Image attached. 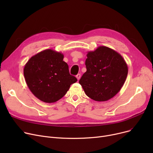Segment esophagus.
I'll use <instances>...</instances> for the list:
<instances>
[{
	"instance_id": "34e87169",
	"label": "esophagus",
	"mask_w": 153,
	"mask_h": 153,
	"mask_svg": "<svg viewBox=\"0 0 153 153\" xmlns=\"http://www.w3.org/2000/svg\"><path fill=\"white\" fill-rule=\"evenodd\" d=\"M76 78L77 79V80H79L80 79V78H81V74H77L76 75Z\"/></svg>"
}]
</instances>
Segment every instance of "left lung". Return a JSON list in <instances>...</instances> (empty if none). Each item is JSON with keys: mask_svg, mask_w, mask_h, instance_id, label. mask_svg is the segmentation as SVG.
I'll list each match as a JSON object with an SVG mask.
<instances>
[{"mask_svg": "<svg viewBox=\"0 0 153 153\" xmlns=\"http://www.w3.org/2000/svg\"><path fill=\"white\" fill-rule=\"evenodd\" d=\"M87 71L79 80L85 94L95 101H107L123 87L128 66L122 55L111 48L101 46L87 54Z\"/></svg>", "mask_w": 153, "mask_h": 153, "instance_id": "8db88e82", "label": "left lung"}]
</instances>
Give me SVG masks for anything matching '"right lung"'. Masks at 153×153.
<instances>
[{"label":"right lung","mask_w":153,"mask_h":153,"mask_svg":"<svg viewBox=\"0 0 153 153\" xmlns=\"http://www.w3.org/2000/svg\"><path fill=\"white\" fill-rule=\"evenodd\" d=\"M61 52L47 49L32 56L25 64L23 74L30 91L39 100L53 103L64 97L71 84L77 82L69 74Z\"/></svg>","instance_id":"add662e5"}]
</instances>
